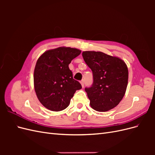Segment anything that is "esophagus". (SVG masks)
<instances>
[{
  "label": "esophagus",
  "mask_w": 155,
  "mask_h": 155,
  "mask_svg": "<svg viewBox=\"0 0 155 155\" xmlns=\"http://www.w3.org/2000/svg\"><path fill=\"white\" fill-rule=\"evenodd\" d=\"M80 83H81V86L83 87H84V85H85V81H84V80H81Z\"/></svg>",
  "instance_id": "esophagus-1"
}]
</instances>
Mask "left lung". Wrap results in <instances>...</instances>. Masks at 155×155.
<instances>
[{
    "label": "left lung",
    "instance_id": "8db88e82",
    "mask_svg": "<svg viewBox=\"0 0 155 155\" xmlns=\"http://www.w3.org/2000/svg\"><path fill=\"white\" fill-rule=\"evenodd\" d=\"M93 74V83L85 90L93 109L105 112L113 109L122 100L128 83V69L124 61L101 51L82 53Z\"/></svg>",
    "mask_w": 155,
    "mask_h": 155
}]
</instances>
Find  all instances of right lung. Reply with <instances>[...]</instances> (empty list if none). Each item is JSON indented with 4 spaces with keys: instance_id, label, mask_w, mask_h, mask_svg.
<instances>
[{
    "instance_id": "1",
    "label": "right lung",
    "mask_w": 155,
    "mask_h": 155,
    "mask_svg": "<svg viewBox=\"0 0 155 155\" xmlns=\"http://www.w3.org/2000/svg\"><path fill=\"white\" fill-rule=\"evenodd\" d=\"M81 50L59 47L45 51L37 60L34 70V88L42 105L52 111H60L69 105L77 90L82 88L73 78L68 65Z\"/></svg>"
}]
</instances>
